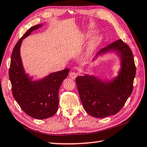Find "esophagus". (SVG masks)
Returning <instances> with one entry per match:
<instances>
[{
  "label": "esophagus",
  "mask_w": 147,
  "mask_h": 147,
  "mask_svg": "<svg viewBox=\"0 0 147 147\" xmlns=\"http://www.w3.org/2000/svg\"><path fill=\"white\" fill-rule=\"evenodd\" d=\"M69 76L72 79L74 80L78 76V73H76V72H71V73H70L69 74Z\"/></svg>",
  "instance_id": "obj_1"
}]
</instances>
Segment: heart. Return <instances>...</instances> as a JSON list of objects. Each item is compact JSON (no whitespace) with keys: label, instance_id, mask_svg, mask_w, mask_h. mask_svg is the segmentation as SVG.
<instances>
[{"label":"heart","instance_id":"heart-1","mask_svg":"<svg viewBox=\"0 0 147 147\" xmlns=\"http://www.w3.org/2000/svg\"><path fill=\"white\" fill-rule=\"evenodd\" d=\"M98 38L97 37H96V38H95L94 40H93V42H92V45H91V49H92L93 47L95 46V43H96V42L98 41Z\"/></svg>","mask_w":147,"mask_h":147}]
</instances>
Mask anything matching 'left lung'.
I'll return each instance as SVG.
<instances>
[{
  "label": "left lung",
  "instance_id": "8db88e82",
  "mask_svg": "<svg viewBox=\"0 0 147 147\" xmlns=\"http://www.w3.org/2000/svg\"><path fill=\"white\" fill-rule=\"evenodd\" d=\"M115 51L121 59V68L111 81L85 74L78 76L76 83L83 106L89 115L103 118L117 114L133 91L136 66L131 50L121 39L103 48L96 56Z\"/></svg>",
  "mask_w": 147,
  "mask_h": 147
}]
</instances>
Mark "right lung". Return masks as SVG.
Instances as JSON below:
<instances>
[{"label":"right lung","mask_w":147,"mask_h":147,"mask_svg":"<svg viewBox=\"0 0 147 147\" xmlns=\"http://www.w3.org/2000/svg\"><path fill=\"white\" fill-rule=\"evenodd\" d=\"M37 24L27 31L19 40L12 51L9 76L12 95L22 110L33 118L44 119L54 115L58 110L59 90L69 69L49 74L44 78L33 81L25 73L20 56L22 41L33 31L41 27Z\"/></svg>","instance_id":"1"}]
</instances>
